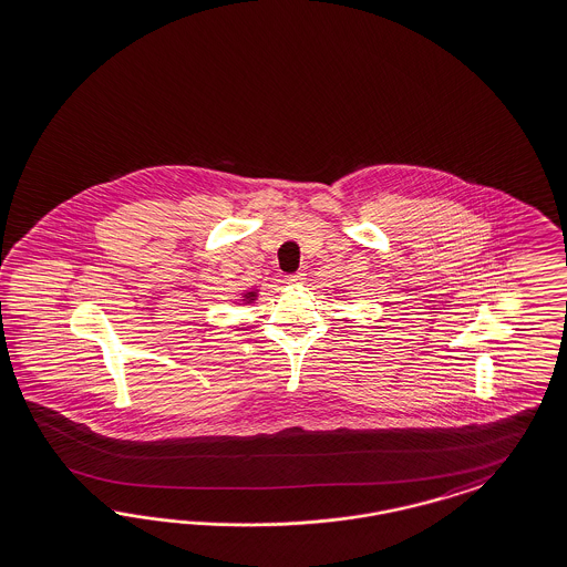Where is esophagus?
Listing matches in <instances>:
<instances>
[{"instance_id": "obj_1", "label": "esophagus", "mask_w": 567, "mask_h": 567, "mask_svg": "<svg viewBox=\"0 0 567 567\" xmlns=\"http://www.w3.org/2000/svg\"><path fill=\"white\" fill-rule=\"evenodd\" d=\"M302 281H305V274H302V271L286 277V284H288V286H296V284H302Z\"/></svg>"}]
</instances>
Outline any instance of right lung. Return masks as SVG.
I'll return each instance as SVG.
<instances>
[{
	"instance_id": "obj_1",
	"label": "right lung",
	"mask_w": 567,
	"mask_h": 567,
	"mask_svg": "<svg viewBox=\"0 0 567 567\" xmlns=\"http://www.w3.org/2000/svg\"><path fill=\"white\" fill-rule=\"evenodd\" d=\"M256 298H258V290H254V288L244 290V293H241V302H244V305H252Z\"/></svg>"
}]
</instances>
